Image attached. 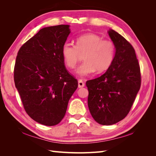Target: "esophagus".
<instances>
[{"instance_id":"34e87169","label":"esophagus","mask_w":156,"mask_h":156,"mask_svg":"<svg viewBox=\"0 0 156 156\" xmlns=\"http://www.w3.org/2000/svg\"><path fill=\"white\" fill-rule=\"evenodd\" d=\"M84 87V82L82 81L81 79H79L78 81V87L79 88H83Z\"/></svg>"}]
</instances>
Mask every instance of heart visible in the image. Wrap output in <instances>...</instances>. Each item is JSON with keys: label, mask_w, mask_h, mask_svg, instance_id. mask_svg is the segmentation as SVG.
<instances>
[{"label": "heart", "mask_w": 156, "mask_h": 156, "mask_svg": "<svg viewBox=\"0 0 156 156\" xmlns=\"http://www.w3.org/2000/svg\"><path fill=\"white\" fill-rule=\"evenodd\" d=\"M61 51L66 64L70 68H74L84 55V61L77 72L81 76H87L95 71L100 73L109 68L115 58L116 48L112 41L88 33L77 37L75 45L64 43Z\"/></svg>", "instance_id": "1"}]
</instances>
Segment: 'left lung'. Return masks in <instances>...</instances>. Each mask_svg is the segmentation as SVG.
I'll use <instances>...</instances> for the list:
<instances>
[{"instance_id":"obj_1","label":"left lung","mask_w":156,"mask_h":156,"mask_svg":"<svg viewBox=\"0 0 156 156\" xmlns=\"http://www.w3.org/2000/svg\"><path fill=\"white\" fill-rule=\"evenodd\" d=\"M108 32L116 48L113 62L104 74L86 83L89 111L95 121L105 126L115 124L128 115L141 84L133 46L116 31Z\"/></svg>"}]
</instances>
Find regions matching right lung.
<instances>
[{
    "mask_svg": "<svg viewBox=\"0 0 156 156\" xmlns=\"http://www.w3.org/2000/svg\"><path fill=\"white\" fill-rule=\"evenodd\" d=\"M68 25L40 30L19 50L13 78L26 112L48 126L60 123L78 82L67 70L62 47L70 33Z\"/></svg>",
    "mask_w": 156,
    "mask_h": 156,
    "instance_id": "right-lung-1",
    "label": "right lung"
}]
</instances>
